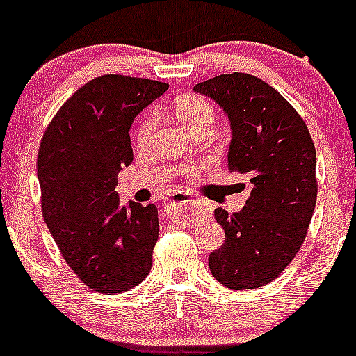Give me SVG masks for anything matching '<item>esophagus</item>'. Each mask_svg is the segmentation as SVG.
I'll use <instances>...</instances> for the list:
<instances>
[{
  "label": "esophagus",
  "mask_w": 356,
  "mask_h": 356,
  "mask_svg": "<svg viewBox=\"0 0 356 356\" xmlns=\"http://www.w3.org/2000/svg\"><path fill=\"white\" fill-rule=\"evenodd\" d=\"M194 203V197L191 196V194L187 193H172L171 194V200H169V203L165 205V212H169V216H171L172 209H176V207L180 205H193Z\"/></svg>",
  "instance_id": "obj_1"
}]
</instances>
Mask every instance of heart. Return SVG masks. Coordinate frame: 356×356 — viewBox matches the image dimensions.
<instances>
[{"label":"heart","mask_w":356,"mask_h":356,"mask_svg":"<svg viewBox=\"0 0 356 356\" xmlns=\"http://www.w3.org/2000/svg\"><path fill=\"white\" fill-rule=\"evenodd\" d=\"M176 115L184 122L185 127L191 128L196 122L203 121V119H213V110L205 99H201L197 96H185L176 102ZM155 128V115L149 114L143 122H140L139 130H137V140L140 144L147 143V139L153 134Z\"/></svg>","instance_id":"obj_1"}]
</instances>
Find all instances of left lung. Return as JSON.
<instances>
[{
  "mask_svg": "<svg viewBox=\"0 0 356 356\" xmlns=\"http://www.w3.org/2000/svg\"><path fill=\"white\" fill-rule=\"evenodd\" d=\"M194 90L226 114L228 169L251 184L241 212L221 207L213 212L225 242L210 253V271L232 291L264 287L292 262L307 237L317 200L312 137L291 103L253 74H219Z\"/></svg>",
  "mask_w": 356,
  "mask_h": 356,
  "instance_id": "1",
  "label": "left lung"
}]
</instances>
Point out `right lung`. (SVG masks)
<instances>
[{
    "label": "right lung",
    "mask_w": 356,
    "mask_h": 356,
    "mask_svg": "<svg viewBox=\"0 0 356 356\" xmlns=\"http://www.w3.org/2000/svg\"><path fill=\"white\" fill-rule=\"evenodd\" d=\"M168 89L146 78H94L60 106L40 140L44 221L72 273L102 294L137 287L151 269L159 210L122 205L115 185L134 160L131 122Z\"/></svg>",
    "instance_id": "right-lung-1"
}]
</instances>
